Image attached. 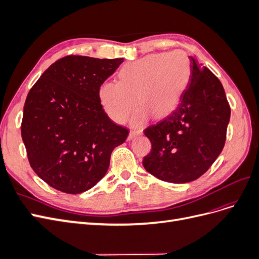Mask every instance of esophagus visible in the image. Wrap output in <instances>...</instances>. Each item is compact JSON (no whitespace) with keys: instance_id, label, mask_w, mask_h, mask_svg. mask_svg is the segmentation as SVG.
Segmentation results:
<instances>
[{"instance_id":"1","label":"esophagus","mask_w":259,"mask_h":259,"mask_svg":"<svg viewBox=\"0 0 259 259\" xmlns=\"http://www.w3.org/2000/svg\"><path fill=\"white\" fill-rule=\"evenodd\" d=\"M142 134V131H136V130H132L131 132H130V135H128V139H133V138H135L136 136H138V135H140Z\"/></svg>"}]
</instances>
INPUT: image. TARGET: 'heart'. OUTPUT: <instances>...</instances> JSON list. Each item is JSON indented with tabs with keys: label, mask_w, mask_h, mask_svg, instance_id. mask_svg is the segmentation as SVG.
<instances>
[{
	"label": "heart",
	"mask_w": 259,
	"mask_h": 259,
	"mask_svg": "<svg viewBox=\"0 0 259 259\" xmlns=\"http://www.w3.org/2000/svg\"><path fill=\"white\" fill-rule=\"evenodd\" d=\"M191 76L190 60L183 51L149 55L121 68L119 82L106 81L99 98L106 113L116 123L145 124L150 115L163 117L177 108ZM138 99H136V97Z\"/></svg>",
	"instance_id": "1"
}]
</instances>
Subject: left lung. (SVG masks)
<instances>
[{
  "instance_id": "obj_1",
  "label": "left lung",
  "mask_w": 259,
  "mask_h": 259,
  "mask_svg": "<svg viewBox=\"0 0 259 259\" xmlns=\"http://www.w3.org/2000/svg\"><path fill=\"white\" fill-rule=\"evenodd\" d=\"M191 76L175 110L144 133L151 151L143 165L163 182L198 179L221 154L230 120V106L218 77L190 57Z\"/></svg>"
}]
</instances>
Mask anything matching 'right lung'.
Listing matches in <instances>:
<instances>
[{"instance_id":"obj_1","label":"right lung","mask_w":259,"mask_h":259,"mask_svg":"<svg viewBox=\"0 0 259 259\" xmlns=\"http://www.w3.org/2000/svg\"><path fill=\"white\" fill-rule=\"evenodd\" d=\"M122 62L69 55L29 91L21 137L31 167L56 190L91 189L106 175L113 149L126 140L128 130L109 119L99 98L101 84Z\"/></svg>"}]
</instances>
